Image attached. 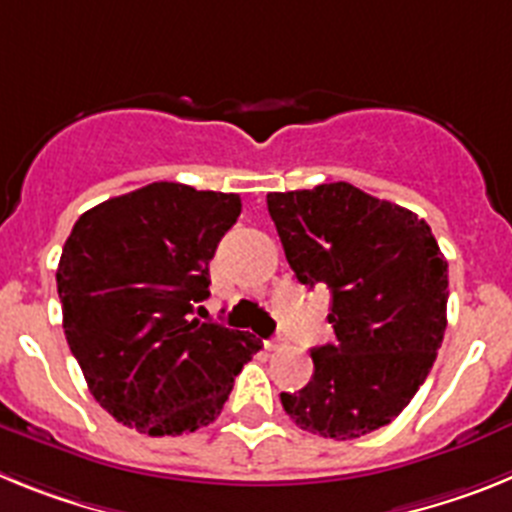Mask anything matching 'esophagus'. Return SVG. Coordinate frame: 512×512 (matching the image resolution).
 <instances>
[{"instance_id": "obj_1", "label": "esophagus", "mask_w": 512, "mask_h": 512, "mask_svg": "<svg viewBox=\"0 0 512 512\" xmlns=\"http://www.w3.org/2000/svg\"><path fill=\"white\" fill-rule=\"evenodd\" d=\"M264 348L266 351H279V348H282V341H279V338H271V341H264Z\"/></svg>"}]
</instances>
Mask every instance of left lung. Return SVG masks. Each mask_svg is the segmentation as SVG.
I'll use <instances>...</instances> for the list:
<instances>
[{"mask_svg": "<svg viewBox=\"0 0 512 512\" xmlns=\"http://www.w3.org/2000/svg\"><path fill=\"white\" fill-rule=\"evenodd\" d=\"M284 256L330 289L336 341L312 348L310 382L282 392L302 431L348 441L392 423L425 382L446 330L449 264L415 212L348 182L266 194Z\"/></svg>", "mask_w": 512, "mask_h": 512, "instance_id": "left-lung-1", "label": "left lung"}]
</instances>
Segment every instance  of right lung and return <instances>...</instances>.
<instances>
[{"label": "right lung", "mask_w": 512, "mask_h": 512, "mask_svg": "<svg viewBox=\"0 0 512 512\" xmlns=\"http://www.w3.org/2000/svg\"><path fill=\"white\" fill-rule=\"evenodd\" d=\"M238 215V194L153 182L76 220L56 271L63 330L117 423L148 436L210 425L261 348L246 330L192 318Z\"/></svg>", "instance_id": "1"}]
</instances>
